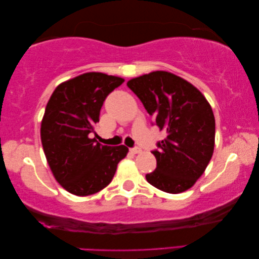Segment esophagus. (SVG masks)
<instances>
[{
    "label": "esophagus",
    "instance_id": "34e87169",
    "mask_svg": "<svg viewBox=\"0 0 259 259\" xmlns=\"http://www.w3.org/2000/svg\"><path fill=\"white\" fill-rule=\"evenodd\" d=\"M130 151L133 153H139L141 152V149L139 147H134V148H130Z\"/></svg>",
    "mask_w": 259,
    "mask_h": 259
}]
</instances>
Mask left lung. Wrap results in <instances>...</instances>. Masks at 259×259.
<instances>
[{
  "mask_svg": "<svg viewBox=\"0 0 259 259\" xmlns=\"http://www.w3.org/2000/svg\"><path fill=\"white\" fill-rule=\"evenodd\" d=\"M126 85L140 99L166 138L151 152L157 168L146 175L148 183L169 194H179L195 185L212 157L214 117L202 93L166 71L131 79Z\"/></svg>",
  "mask_w": 259,
  "mask_h": 259,
  "instance_id": "obj_1",
  "label": "left lung"
}]
</instances>
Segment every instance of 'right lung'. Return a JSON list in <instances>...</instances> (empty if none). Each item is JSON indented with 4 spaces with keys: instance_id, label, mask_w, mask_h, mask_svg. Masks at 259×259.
I'll return each mask as SVG.
<instances>
[{
    "instance_id": "right-lung-1",
    "label": "right lung",
    "mask_w": 259,
    "mask_h": 259,
    "mask_svg": "<svg viewBox=\"0 0 259 259\" xmlns=\"http://www.w3.org/2000/svg\"><path fill=\"white\" fill-rule=\"evenodd\" d=\"M124 82L100 72L83 73L57 87L41 123V141L54 178L75 196L102 190L113 178L125 146L90 138L106 98Z\"/></svg>"
}]
</instances>
